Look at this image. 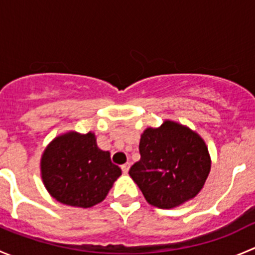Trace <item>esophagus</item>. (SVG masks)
Segmentation results:
<instances>
[{
  "label": "esophagus",
  "mask_w": 255,
  "mask_h": 255,
  "mask_svg": "<svg viewBox=\"0 0 255 255\" xmlns=\"http://www.w3.org/2000/svg\"><path fill=\"white\" fill-rule=\"evenodd\" d=\"M129 165H130L129 163H126V164H123V165H121V169H122L123 174L128 173V170H129Z\"/></svg>",
  "instance_id": "esophagus-1"
}]
</instances>
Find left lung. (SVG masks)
<instances>
[{
    "mask_svg": "<svg viewBox=\"0 0 255 255\" xmlns=\"http://www.w3.org/2000/svg\"><path fill=\"white\" fill-rule=\"evenodd\" d=\"M140 159L129 175L146 201L159 208H173L196 196L211 169L207 146L197 133L165 121L146 128L139 142Z\"/></svg>",
    "mask_w": 255,
    "mask_h": 255,
    "instance_id": "left-lung-1",
    "label": "left lung"
}]
</instances>
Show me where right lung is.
<instances>
[{
  "instance_id": "1",
  "label": "right lung",
  "mask_w": 255,
  "mask_h": 255,
  "mask_svg": "<svg viewBox=\"0 0 255 255\" xmlns=\"http://www.w3.org/2000/svg\"><path fill=\"white\" fill-rule=\"evenodd\" d=\"M42 179L49 194L64 205L91 207L109 194L122 174L94 133L70 132L55 138L42 156Z\"/></svg>"
}]
</instances>
